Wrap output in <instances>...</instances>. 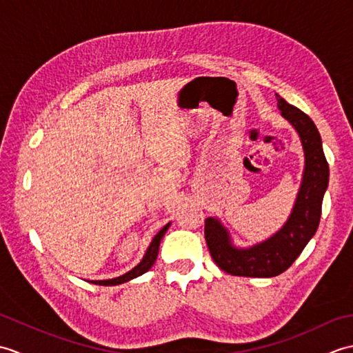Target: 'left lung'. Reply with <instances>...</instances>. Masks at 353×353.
<instances>
[{
	"mask_svg": "<svg viewBox=\"0 0 353 353\" xmlns=\"http://www.w3.org/2000/svg\"><path fill=\"white\" fill-rule=\"evenodd\" d=\"M282 117L294 127L305 152V170L292 212L279 232L249 249H238L223 224L209 216L205 238L214 262L232 276L273 277L291 267L316 234L321 215V201L329 182V165L321 138L312 119L276 94Z\"/></svg>",
	"mask_w": 353,
	"mask_h": 353,
	"instance_id": "1",
	"label": "left lung"
}]
</instances>
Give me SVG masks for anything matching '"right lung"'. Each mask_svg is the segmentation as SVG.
<instances>
[{"label":"right lung","instance_id":"1","mask_svg":"<svg viewBox=\"0 0 353 353\" xmlns=\"http://www.w3.org/2000/svg\"><path fill=\"white\" fill-rule=\"evenodd\" d=\"M170 228V223L168 224H165V226L157 232V235L153 238V241L150 243V245H148V249H147V252H145V254H144V258H142V261L139 262V264L134 267V268H132L130 272H127L125 274H123V276H118V277H114V279H108V281H91L92 283H95V285H119V283H124V282H127V281H132V279H134V277H138V276H141V274H144L145 272H148L150 268L153 267V264H154V261H156V258H157V253H159V244H161V239H162V236L165 235V232H167V229Z\"/></svg>","mask_w":353,"mask_h":353}]
</instances>
